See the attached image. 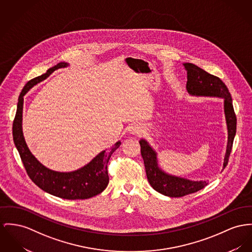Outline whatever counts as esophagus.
Here are the masks:
<instances>
[{
    "label": "esophagus",
    "mask_w": 252,
    "mask_h": 252,
    "mask_svg": "<svg viewBox=\"0 0 252 252\" xmlns=\"http://www.w3.org/2000/svg\"><path fill=\"white\" fill-rule=\"evenodd\" d=\"M132 133L133 134H138L139 133V129L138 128H132Z\"/></svg>",
    "instance_id": "1"
}]
</instances>
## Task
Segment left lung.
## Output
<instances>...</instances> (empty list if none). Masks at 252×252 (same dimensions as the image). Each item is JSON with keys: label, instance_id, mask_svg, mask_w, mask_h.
<instances>
[{"label": "left lung", "instance_id": "8db88e82", "mask_svg": "<svg viewBox=\"0 0 252 252\" xmlns=\"http://www.w3.org/2000/svg\"><path fill=\"white\" fill-rule=\"evenodd\" d=\"M184 66L187 70L186 90L190 94L223 98V109L227 126V146L223 159V169L228 163L237 124L230 93L225 84L217 76L208 73L201 67L191 63H185ZM139 144L148 182L158 193L171 198H179L195 193L204 188L208 184L205 181H190L169 175L158 167L157 153L149 143L145 139H140Z\"/></svg>", "mask_w": 252, "mask_h": 252}]
</instances>
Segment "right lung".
<instances>
[{
    "instance_id": "add662e5",
    "label": "right lung",
    "mask_w": 252,
    "mask_h": 252,
    "mask_svg": "<svg viewBox=\"0 0 252 252\" xmlns=\"http://www.w3.org/2000/svg\"><path fill=\"white\" fill-rule=\"evenodd\" d=\"M67 66V63H58L56 66L49 68L46 73L35 77L26 84L18 99L17 112L13 120L12 134L25 169L35 185L45 192L62 199L84 200L100 194L107 187L109 184L107 164L112 154L119 147L120 141H118L108 151L104 150L99 153L84 167L73 172L63 173L45 167L35 158L27 146L22 131L24 95L34 85L46 79L55 69Z\"/></svg>"
}]
</instances>
